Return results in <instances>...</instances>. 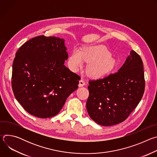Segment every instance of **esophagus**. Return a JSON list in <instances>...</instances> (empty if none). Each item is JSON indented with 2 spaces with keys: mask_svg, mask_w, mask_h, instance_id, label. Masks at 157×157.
<instances>
[{
  "mask_svg": "<svg viewBox=\"0 0 157 157\" xmlns=\"http://www.w3.org/2000/svg\"><path fill=\"white\" fill-rule=\"evenodd\" d=\"M85 81L82 79H80L79 80V87H82V86H84V85H85Z\"/></svg>",
  "mask_w": 157,
  "mask_h": 157,
  "instance_id": "esophagus-1",
  "label": "esophagus"
}]
</instances>
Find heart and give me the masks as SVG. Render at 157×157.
<instances>
[{"label":"heart","mask_w":157,"mask_h":157,"mask_svg":"<svg viewBox=\"0 0 157 157\" xmlns=\"http://www.w3.org/2000/svg\"><path fill=\"white\" fill-rule=\"evenodd\" d=\"M84 60L89 61L87 70L93 76H102L114 68L115 61L109 52L103 47H86L80 52L74 49L70 53L68 63L73 71H78L83 66Z\"/></svg>","instance_id":"b5f03b06"}]
</instances>
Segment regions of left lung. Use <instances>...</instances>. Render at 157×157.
I'll return each mask as SVG.
<instances>
[{
    "label": "left lung",
    "instance_id": "obj_1",
    "mask_svg": "<svg viewBox=\"0 0 157 157\" xmlns=\"http://www.w3.org/2000/svg\"><path fill=\"white\" fill-rule=\"evenodd\" d=\"M145 86L142 60L132 50L117 72L89 81L86 109L89 116L103 126L124 121L140 102Z\"/></svg>",
    "mask_w": 157,
    "mask_h": 157
}]
</instances>
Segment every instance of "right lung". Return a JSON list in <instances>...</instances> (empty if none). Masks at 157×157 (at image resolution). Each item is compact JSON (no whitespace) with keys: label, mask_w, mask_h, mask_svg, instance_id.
<instances>
[{"label":"right lung","mask_w":157,"mask_h":157,"mask_svg":"<svg viewBox=\"0 0 157 157\" xmlns=\"http://www.w3.org/2000/svg\"><path fill=\"white\" fill-rule=\"evenodd\" d=\"M63 39L36 36L15 54L12 86L16 99L29 114L45 119L59 113L78 87L80 77L64 65L68 58Z\"/></svg>","instance_id":"right-lung-1"}]
</instances>
